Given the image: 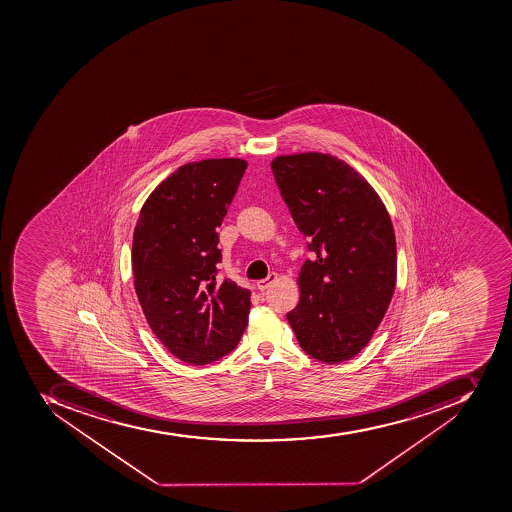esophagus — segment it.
Returning a JSON list of instances; mask_svg holds the SVG:
<instances>
[{
  "instance_id": "1",
  "label": "esophagus",
  "mask_w": 512,
  "mask_h": 512,
  "mask_svg": "<svg viewBox=\"0 0 512 512\" xmlns=\"http://www.w3.org/2000/svg\"><path fill=\"white\" fill-rule=\"evenodd\" d=\"M277 278V274H270L269 277L264 278V280H258V282H256V288H258L259 291L267 290Z\"/></svg>"
}]
</instances>
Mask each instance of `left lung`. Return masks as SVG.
<instances>
[{"instance_id": "8db88e82", "label": "left lung", "mask_w": 512, "mask_h": 512, "mask_svg": "<svg viewBox=\"0 0 512 512\" xmlns=\"http://www.w3.org/2000/svg\"><path fill=\"white\" fill-rule=\"evenodd\" d=\"M270 166L315 254L302 264L301 296L286 318L310 357L351 360L370 343L394 294L391 216L367 179L330 153L280 155Z\"/></svg>"}]
</instances>
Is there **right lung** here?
<instances>
[{"label": "right lung", "mask_w": 512, "mask_h": 512, "mask_svg": "<svg viewBox=\"0 0 512 512\" xmlns=\"http://www.w3.org/2000/svg\"><path fill=\"white\" fill-rule=\"evenodd\" d=\"M242 158L179 166L142 206L133 235L134 288L147 323L174 357L206 365L234 351L250 290L218 280V227L242 181Z\"/></svg>", "instance_id": "1"}]
</instances>
